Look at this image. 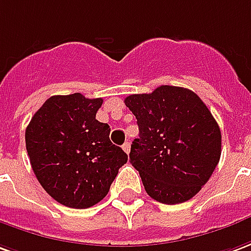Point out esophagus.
<instances>
[{
	"mask_svg": "<svg viewBox=\"0 0 251 251\" xmlns=\"http://www.w3.org/2000/svg\"><path fill=\"white\" fill-rule=\"evenodd\" d=\"M122 150L125 151L126 153H129V152H130V143H129V141H126V143L122 145Z\"/></svg>",
	"mask_w": 251,
	"mask_h": 251,
	"instance_id": "esophagus-1",
	"label": "esophagus"
}]
</instances>
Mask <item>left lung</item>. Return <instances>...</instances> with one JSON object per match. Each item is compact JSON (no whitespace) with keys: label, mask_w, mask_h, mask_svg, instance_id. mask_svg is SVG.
Instances as JSON below:
<instances>
[{"label":"left lung","mask_w":251,"mask_h":251,"mask_svg":"<svg viewBox=\"0 0 251 251\" xmlns=\"http://www.w3.org/2000/svg\"><path fill=\"white\" fill-rule=\"evenodd\" d=\"M125 104L137 120L129 157L145 192L167 205L194 197L222 155L220 127L204 101L190 89L160 85L127 96Z\"/></svg>","instance_id":"1"}]
</instances>
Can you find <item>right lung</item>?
Returning a JSON list of instances; mask_svg holds the SVG:
<instances>
[{
	"mask_svg": "<svg viewBox=\"0 0 251 251\" xmlns=\"http://www.w3.org/2000/svg\"><path fill=\"white\" fill-rule=\"evenodd\" d=\"M103 99L81 94L49 98L25 129L29 162L42 187L59 204L84 209L106 197L126 162L96 120Z\"/></svg>",
	"mask_w": 251,
	"mask_h": 251,
	"instance_id": "1",
	"label": "right lung"
}]
</instances>
